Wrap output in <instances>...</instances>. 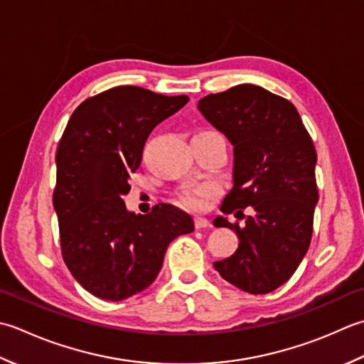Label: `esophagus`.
Here are the masks:
<instances>
[{"mask_svg": "<svg viewBox=\"0 0 364 364\" xmlns=\"http://www.w3.org/2000/svg\"><path fill=\"white\" fill-rule=\"evenodd\" d=\"M210 223L209 220L207 218H203V217H195V228L196 229H204V228H209Z\"/></svg>", "mask_w": 364, "mask_h": 364, "instance_id": "1", "label": "esophagus"}]
</instances>
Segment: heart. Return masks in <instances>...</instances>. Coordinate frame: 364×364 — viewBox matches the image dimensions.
<instances>
[{
	"mask_svg": "<svg viewBox=\"0 0 364 364\" xmlns=\"http://www.w3.org/2000/svg\"><path fill=\"white\" fill-rule=\"evenodd\" d=\"M220 193V185L215 182H201V183H193L188 187H183L179 193H177V201L181 205L187 207L191 210H201Z\"/></svg>",
	"mask_w": 364,
	"mask_h": 364,
	"instance_id": "heart-1",
	"label": "heart"
}]
</instances>
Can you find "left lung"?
<instances>
[{
	"instance_id": "1",
	"label": "left lung",
	"mask_w": 364,
	"mask_h": 364,
	"mask_svg": "<svg viewBox=\"0 0 364 364\" xmlns=\"http://www.w3.org/2000/svg\"><path fill=\"white\" fill-rule=\"evenodd\" d=\"M198 108L234 144V187L220 210L245 220L234 229L239 248L215 262L228 283L248 294H269L294 275L313 237L316 149L299 111L287 99L256 85L209 94ZM251 206L255 215L245 218Z\"/></svg>"
}]
</instances>
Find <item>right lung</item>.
Masks as SVG:
<instances>
[{
    "instance_id": "right-lung-1",
    "label": "right lung",
    "mask_w": 364,
    "mask_h": 364,
    "mask_svg": "<svg viewBox=\"0 0 364 364\" xmlns=\"http://www.w3.org/2000/svg\"><path fill=\"white\" fill-rule=\"evenodd\" d=\"M187 102L188 95L114 86L81 102L59 139L53 204L61 255L73 278L99 299L119 301L144 291L168 245L195 229L190 215L173 205L135 215L124 203L147 136Z\"/></svg>"
}]
</instances>
